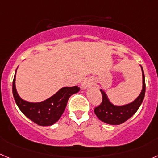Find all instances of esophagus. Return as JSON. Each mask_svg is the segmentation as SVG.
I'll use <instances>...</instances> for the list:
<instances>
[{
	"label": "esophagus",
	"mask_w": 158,
	"mask_h": 158,
	"mask_svg": "<svg viewBox=\"0 0 158 158\" xmlns=\"http://www.w3.org/2000/svg\"><path fill=\"white\" fill-rule=\"evenodd\" d=\"M93 85V81L91 80H89V79H86V80L83 81L81 83V89H87L88 88H89L90 86H91V85Z\"/></svg>",
	"instance_id": "34e87169"
}]
</instances>
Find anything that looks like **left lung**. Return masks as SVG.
<instances>
[{
	"label": "left lung",
	"mask_w": 158,
	"mask_h": 158,
	"mask_svg": "<svg viewBox=\"0 0 158 158\" xmlns=\"http://www.w3.org/2000/svg\"><path fill=\"white\" fill-rule=\"evenodd\" d=\"M139 66L142 70V90L138 97L131 102L122 106L113 104L109 98L106 91L100 89L102 94V102L98 107L94 109V113L101 121L110 125H119L131 118L139 109L144 98L146 88L143 70L141 65Z\"/></svg>",
	"instance_id": "obj_1"
}]
</instances>
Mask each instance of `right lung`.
<instances>
[{"instance_id": "obj_1", "label": "right lung", "mask_w": 158, "mask_h": 158, "mask_svg": "<svg viewBox=\"0 0 158 158\" xmlns=\"http://www.w3.org/2000/svg\"><path fill=\"white\" fill-rule=\"evenodd\" d=\"M17 69L13 80L12 91L15 101L21 112L27 118L40 126L48 127L55 124L65 111L69 98L80 91V88L77 86L63 87L57 92L46 100L39 102H31L22 99L16 89L15 78Z\"/></svg>"}]
</instances>
